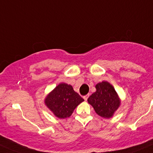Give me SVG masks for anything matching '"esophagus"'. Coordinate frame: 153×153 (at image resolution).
<instances>
[{
  "label": "esophagus",
  "instance_id": "esophagus-1",
  "mask_svg": "<svg viewBox=\"0 0 153 153\" xmlns=\"http://www.w3.org/2000/svg\"><path fill=\"white\" fill-rule=\"evenodd\" d=\"M88 96H89V94H87V95L84 96V97H83L84 100H85V101H87V99H88Z\"/></svg>",
  "mask_w": 153,
  "mask_h": 153
}]
</instances>
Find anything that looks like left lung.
Listing matches in <instances>:
<instances>
[{
  "label": "left lung",
  "instance_id": "1",
  "mask_svg": "<svg viewBox=\"0 0 153 153\" xmlns=\"http://www.w3.org/2000/svg\"><path fill=\"white\" fill-rule=\"evenodd\" d=\"M96 91L88 98L98 116L110 119L120 107L121 100L114 87L107 81H102L95 85Z\"/></svg>",
  "mask_w": 153,
  "mask_h": 153
}]
</instances>
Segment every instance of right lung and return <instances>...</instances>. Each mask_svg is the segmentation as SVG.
I'll use <instances>...</instances> for the list:
<instances>
[{
  "label": "right lung",
  "instance_id": "obj_1",
  "mask_svg": "<svg viewBox=\"0 0 153 153\" xmlns=\"http://www.w3.org/2000/svg\"><path fill=\"white\" fill-rule=\"evenodd\" d=\"M82 101L83 98L74 91L72 85L65 82L59 83L44 99L45 105L59 119L70 117L76 107Z\"/></svg>",
  "mask_w": 153,
  "mask_h": 153
}]
</instances>
